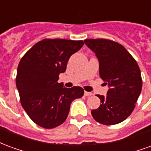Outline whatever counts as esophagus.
<instances>
[{"instance_id":"obj_1","label":"esophagus","mask_w":151,"mask_h":151,"mask_svg":"<svg viewBox=\"0 0 151 151\" xmlns=\"http://www.w3.org/2000/svg\"><path fill=\"white\" fill-rule=\"evenodd\" d=\"M84 94H85L86 96H91V95H93L91 92H87V91H85V93H84Z\"/></svg>"}]
</instances>
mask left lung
Instances as JSON below:
<instances>
[{"label": "left lung", "instance_id": "obj_1", "mask_svg": "<svg viewBox=\"0 0 151 151\" xmlns=\"http://www.w3.org/2000/svg\"><path fill=\"white\" fill-rule=\"evenodd\" d=\"M84 42L95 53L99 76L110 87L106 96L97 95L101 104L92 110V116L105 125L120 123L133 112L142 91L139 66L124 47L115 41L96 39Z\"/></svg>", "mask_w": 151, "mask_h": 151}]
</instances>
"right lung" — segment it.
Returning <instances> with one entry per match:
<instances>
[{
	"instance_id": "add662e5",
	"label": "right lung",
	"mask_w": 151,
	"mask_h": 151,
	"mask_svg": "<svg viewBox=\"0 0 151 151\" xmlns=\"http://www.w3.org/2000/svg\"><path fill=\"white\" fill-rule=\"evenodd\" d=\"M84 44L82 40L44 39L26 52L18 64L16 86L22 108L35 123L53 129L65 122L70 104L84 95L80 86L59 83L67 62Z\"/></svg>"
}]
</instances>
